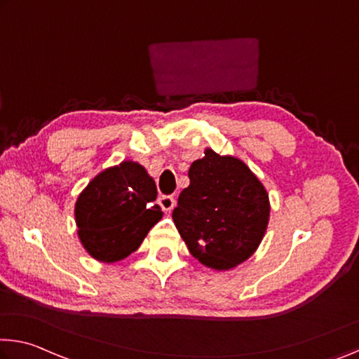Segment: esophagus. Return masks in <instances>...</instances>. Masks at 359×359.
I'll list each match as a JSON object with an SVG mask.
<instances>
[{
  "mask_svg": "<svg viewBox=\"0 0 359 359\" xmlns=\"http://www.w3.org/2000/svg\"><path fill=\"white\" fill-rule=\"evenodd\" d=\"M158 206L161 208L163 210H170V209H174V206H175V200H174V196L161 195V196L158 198Z\"/></svg>",
  "mask_w": 359,
  "mask_h": 359,
  "instance_id": "esophagus-1",
  "label": "esophagus"
}]
</instances>
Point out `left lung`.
I'll use <instances>...</instances> for the list:
<instances>
[{"label":"left lung","instance_id":"1","mask_svg":"<svg viewBox=\"0 0 359 359\" xmlns=\"http://www.w3.org/2000/svg\"><path fill=\"white\" fill-rule=\"evenodd\" d=\"M172 219L193 257L229 270L252 255L270 215L269 195L246 164L206 150L189 170Z\"/></svg>","mask_w":359,"mask_h":359}]
</instances>
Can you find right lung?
<instances>
[{
  "label": "right lung",
  "instance_id": "add662e5",
  "mask_svg": "<svg viewBox=\"0 0 359 359\" xmlns=\"http://www.w3.org/2000/svg\"><path fill=\"white\" fill-rule=\"evenodd\" d=\"M156 185L137 163L105 169L79 195L75 206L78 235L100 262H116L137 249L161 219Z\"/></svg>",
  "mask_w": 359,
  "mask_h": 359
}]
</instances>
